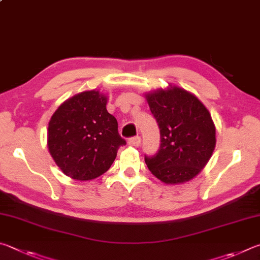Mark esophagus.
Here are the masks:
<instances>
[{"label": "esophagus", "mask_w": 260, "mask_h": 260, "mask_svg": "<svg viewBox=\"0 0 260 260\" xmlns=\"http://www.w3.org/2000/svg\"><path fill=\"white\" fill-rule=\"evenodd\" d=\"M140 143H142V138H140L139 136H136V137H133L127 140V144H129L130 146H135V147L139 146Z\"/></svg>", "instance_id": "34e87169"}]
</instances>
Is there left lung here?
Listing matches in <instances>:
<instances>
[{"label":"left lung","mask_w":260,"mask_h":260,"mask_svg":"<svg viewBox=\"0 0 260 260\" xmlns=\"http://www.w3.org/2000/svg\"><path fill=\"white\" fill-rule=\"evenodd\" d=\"M146 99L161 138L155 155H145L149 171L166 184H183L194 178L216 146L210 113L194 94L178 86L147 93Z\"/></svg>","instance_id":"1"}]
</instances>
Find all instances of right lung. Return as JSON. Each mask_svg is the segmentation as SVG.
Here are the masks:
<instances>
[{
	"label": "right lung",
	"mask_w": 260,
	"mask_h": 260,
	"mask_svg": "<svg viewBox=\"0 0 260 260\" xmlns=\"http://www.w3.org/2000/svg\"><path fill=\"white\" fill-rule=\"evenodd\" d=\"M107 97L84 91L66 100L51 116L48 148L56 165L75 180H91L105 174L125 145L117 121L106 109Z\"/></svg>",
	"instance_id": "add662e5"
}]
</instances>
